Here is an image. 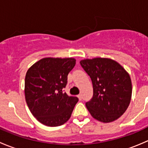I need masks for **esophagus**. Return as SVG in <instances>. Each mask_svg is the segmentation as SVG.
I'll use <instances>...</instances> for the list:
<instances>
[{
    "label": "esophagus",
    "instance_id": "esophagus-1",
    "mask_svg": "<svg viewBox=\"0 0 148 148\" xmlns=\"http://www.w3.org/2000/svg\"><path fill=\"white\" fill-rule=\"evenodd\" d=\"M77 97L79 98V99L80 101H81L82 99V95H79L78 96H77Z\"/></svg>",
    "mask_w": 148,
    "mask_h": 148
}]
</instances>
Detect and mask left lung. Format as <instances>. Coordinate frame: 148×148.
Masks as SVG:
<instances>
[{
  "instance_id": "8db88e82",
  "label": "left lung",
  "mask_w": 148,
  "mask_h": 148,
  "mask_svg": "<svg viewBox=\"0 0 148 148\" xmlns=\"http://www.w3.org/2000/svg\"><path fill=\"white\" fill-rule=\"evenodd\" d=\"M80 64L93 85V97L86 103L91 115L104 123L120 118L132 97V82L127 71L108 58L83 59Z\"/></svg>"
}]
</instances>
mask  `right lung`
<instances>
[{"label":"right lung","mask_w":148,"mask_h":148,"mask_svg":"<svg viewBox=\"0 0 148 148\" xmlns=\"http://www.w3.org/2000/svg\"><path fill=\"white\" fill-rule=\"evenodd\" d=\"M76 64L74 58L46 57L28 69L25 78V98L30 111L39 122L60 126L70 118L79 99L62 91L67 76Z\"/></svg>","instance_id":"add662e5"}]
</instances>
